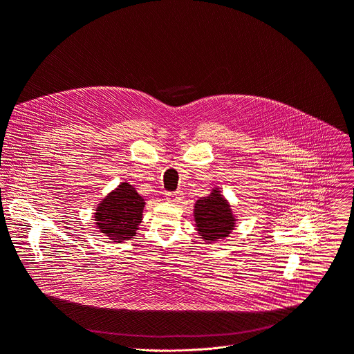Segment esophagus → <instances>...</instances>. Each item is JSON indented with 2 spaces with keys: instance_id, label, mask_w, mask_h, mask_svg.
I'll return each mask as SVG.
<instances>
[{
  "instance_id": "esophagus-1",
  "label": "esophagus",
  "mask_w": 354,
  "mask_h": 354,
  "mask_svg": "<svg viewBox=\"0 0 354 354\" xmlns=\"http://www.w3.org/2000/svg\"><path fill=\"white\" fill-rule=\"evenodd\" d=\"M183 198V194L180 191H175V192H167L166 194V199L169 203H179L180 199Z\"/></svg>"
}]
</instances>
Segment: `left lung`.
Masks as SVG:
<instances>
[{"label": "left lung", "instance_id": "obj_1", "mask_svg": "<svg viewBox=\"0 0 354 354\" xmlns=\"http://www.w3.org/2000/svg\"><path fill=\"white\" fill-rule=\"evenodd\" d=\"M198 233L204 240L215 241L227 237L234 228V215L218 189L198 199L194 209Z\"/></svg>", "mask_w": 354, "mask_h": 354}]
</instances>
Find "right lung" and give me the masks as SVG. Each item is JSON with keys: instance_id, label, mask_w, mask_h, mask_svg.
Listing matches in <instances>:
<instances>
[{"instance_id": "obj_1", "label": "right lung", "mask_w": 354, "mask_h": 354, "mask_svg": "<svg viewBox=\"0 0 354 354\" xmlns=\"http://www.w3.org/2000/svg\"><path fill=\"white\" fill-rule=\"evenodd\" d=\"M145 204L134 187L122 182L98 204L95 224L104 236L115 243L131 239L142 223Z\"/></svg>"}]
</instances>
